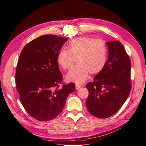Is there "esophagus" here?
<instances>
[{"label": "esophagus", "mask_w": 146, "mask_h": 146, "mask_svg": "<svg viewBox=\"0 0 146 146\" xmlns=\"http://www.w3.org/2000/svg\"><path fill=\"white\" fill-rule=\"evenodd\" d=\"M81 85H79V84H76V90H78V89H80V88H81Z\"/></svg>", "instance_id": "1"}]
</instances>
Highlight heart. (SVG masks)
Segmentation results:
<instances>
[{"mask_svg": "<svg viewBox=\"0 0 146 146\" xmlns=\"http://www.w3.org/2000/svg\"><path fill=\"white\" fill-rule=\"evenodd\" d=\"M108 49L100 39L82 36L69 42V49L63 48L57 54L56 60L64 70H69L77 60L78 64L67 75L69 81L82 83L86 80L89 72L97 74L101 72L107 63Z\"/></svg>", "mask_w": 146, "mask_h": 146, "instance_id": "obj_1", "label": "heart"}]
</instances>
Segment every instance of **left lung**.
Returning a JSON list of instances; mask_svg holds the SVG:
<instances>
[{
    "label": "left lung",
    "instance_id": "1",
    "mask_svg": "<svg viewBox=\"0 0 146 146\" xmlns=\"http://www.w3.org/2000/svg\"><path fill=\"white\" fill-rule=\"evenodd\" d=\"M108 58L104 68L88 83L86 102L89 112L99 118H107L117 112L131 89V61L122 43L107 42Z\"/></svg>",
    "mask_w": 146,
    "mask_h": 146
}]
</instances>
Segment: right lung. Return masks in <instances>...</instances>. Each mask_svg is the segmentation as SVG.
Instances as JSON below:
<instances>
[{"instance_id":"right-lung-1","label":"right lung","mask_w":146,"mask_h":146,"mask_svg":"<svg viewBox=\"0 0 146 146\" xmlns=\"http://www.w3.org/2000/svg\"><path fill=\"white\" fill-rule=\"evenodd\" d=\"M67 38L45 35L23 48L17 62L15 82L22 105L29 115L47 121L62 111L75 83H62L63 75L56 60Z\"/></svg>"}]
</instances>
